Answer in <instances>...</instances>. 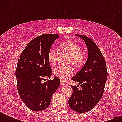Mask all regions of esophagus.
<instances>
[{
  "label": "esophagus",
  "instance_id": "1",
  "mask_svg": "<svg viewBox=\"0 0 122 122\" xmlns=\"http://www.w3.org/2000/svg\"><path fill=\"white\" fill-rule=\"evenodd\" d=\"M61 85H66V83H65V81H63V80H61Z\"/></svg>",
  "mask_w": 122,
  "mask_h": 122
}]
</instances>
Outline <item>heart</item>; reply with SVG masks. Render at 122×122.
I'll return each instance as SVG.
<instances>
[{"mask_svg":"<svg viewBox=\"0 0 122 122\" xmlns=\"http://www.w3.org/2000/svg\"><path fill=\"white\" fill-rule=\"evenodd\" d=\"M61 48L71 55L70 63L75 67L81 66L85 61V57L82 53L81 48L78 44L71 41L63 42L60 45ZM47 58L51 65H54L57 60V51L53 47L50 48L47 54ZM54 75L61 80H66L73 73V69L70 66H59L54 70Z\"/></svg>","mask_w":122,"mask_h":122,"instance_id":"obj_1","label":"heart"}]
</instances>
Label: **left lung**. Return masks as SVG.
<instances>
[{"mask_svg": "<svg viewBox=\"0 0 122 122\" xmlns=\"http://www.w3.org/2000/svg\"><path fill=\"white\" fill-rule=\"evenodd\" d=\"M84 41L88 57L81 70L72 78L81 89L71 85L73 93L68 100L69 106L78 113H85L92 110L101 99L107 80L106 63L97 45L87 36L76 35Z\"/></svg>", "mask_w": 122, "mask_h": 122, "instance_id": "1", "label": "left lung"}]
</instances>
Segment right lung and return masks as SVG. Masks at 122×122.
<instances>
[{
    "label": "right lung",
    "mask_w": 122,
    "mask_h": 122,
    "mask_svg": "<svg viewBox=\"0 0 122 122\" xmlns=\"http://www.w3.org/2000/svg\"><path fill=\"white\" fill-rule=\"evenodd\" d=\"M59 36L43 34L33 39L21 52L16 70L17 88L20 97L28 108L41 112L49 106L52 96L60 85V80H42L52 75L48 51Z\"/></svg>",
    "instance_id": "obj_1"
}]
</instances>
